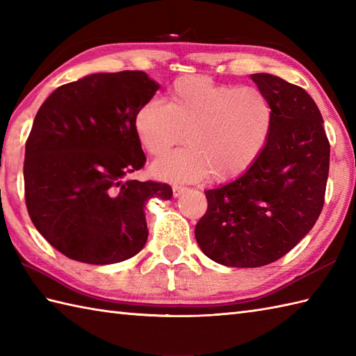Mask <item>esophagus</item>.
<instances>
[{
  "label": "esophagus",
  "instance_id": "obj_1",
  "mask_svg": "<svg viewBox=\"0 0 356 356\" xmlns=\"http://www.w3.org/2000/svg\"><path fill=\"white\" fill-rule=\"evenodd\" d=\"M186 191L185 186H180V185H174L172 186V195L174 197H179V195H182Z\"/></svg>",
  "mask_w": 356,
  "mask_h": 356
}]
</instances>
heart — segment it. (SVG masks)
<instances>
[{"mask_svg":"<svg viewBox=\"0 0 356 356\" xmlns=\"http://www.w3.org/2000/svg\"><path fill=\"white\" fill-rule=\"evenodd\" d=\"M274 111L255 87L218 84L207 76L177 78L163 104L143 102L134 116L136 134L148 154L156 177L191 182L209 176L213 182L236 180L252 168L270 138Z\"/></svg>","mask_w":356,"mask_h":356,"instance_id":"b5f03b06","label":"heart"}]
</instances>
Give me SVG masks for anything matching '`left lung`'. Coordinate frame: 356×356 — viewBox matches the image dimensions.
Segmentation results:
<instances>
[{
  "label": "left lung",
  "instance_id": "8db88e82",
  "mask_svg": "<svg viewBox=\"0 0 356 356\" xmlns=\"http://www.w3.org/2000/svg\"><path fill=\"white\" fill-rule=\"evenodd\" d=\"M274 111L270 138L243 176L205 191L195 240L231 268L282 259L312 229L324 205L330 145L321 113L306 90L269 73L251 74Z\"/></svg>",
  "mask_w": 356,
  "mask_h": 356
}]
</instances>
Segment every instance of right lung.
Segmentation results:
<instances>
[{
	"instance_id": "right-lung-1",
	"label": "right lung",
	"mask_w": 356,
	"mask_h": 356,
	"mask_svg": "<svg viewBox=\"0 0 356 356\" xmlns=\"http://www.w3.org/2000/svg\"><path fill=\"white\" fill-rule=\"evenodd\" d=\"M159 84L140 70L95 73L58 87L26 142V205L35 228L72 260L131 259L148 238L145 205L170 185L127 179L145 165L134 116Z\"/></svg>"
}]
</instances>
